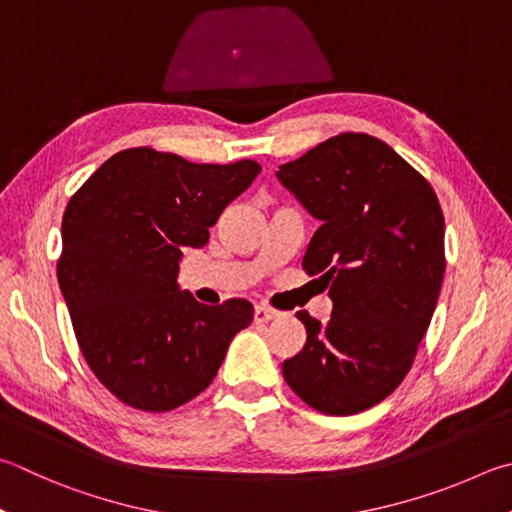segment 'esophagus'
Segmentation results:
<instances>
[{
    "instance_id": "obj_1",
    "label": "esophagus",
    "mask_w": 512,
    "mask_h": 512,
    "mask_svg": "<svg viewBox=\"0 0 512 512\" xmlns=\"http://www.w3.org/2000/svg\"><path fill=\"white\" fill-rule=\"evenodd\" d=\"M277 315H280V313L271 309V306H266V304L255 306V322H271V320L277 318Z\"/></svg>"
}]
</instances>
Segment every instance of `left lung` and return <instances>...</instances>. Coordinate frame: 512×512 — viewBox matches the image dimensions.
I'll use <instances>...</instances> for the list:
<instances>
[{"label": "left lung", "instance_id": "1", "mask_svg": "<svg viewBox=\"0 0 512 512\" xmlns=\"http://www.w3.org/2000/svg\"><path fill=\"white\" fill-rule=\"evenodd\" d=\"M275 176L320 221L302 266L332 284L333 302L324 324L295 313L306 342L284 380L322 414L365 412L401 385L430 327L445 271L439 199L367 134L333 136Z\"/></svg>", "mask_w": 512, "mask_h": 512}]
</instances>
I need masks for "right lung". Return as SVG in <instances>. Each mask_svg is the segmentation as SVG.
I'll return each instance as SVG.
<instances>
[{"instance_id": "add662e5", "label": "right lung", "mask_w": 512, "mask_h": 512, "mask_svg": "<svg viewBox=\"0 0 512 512\" xmlns=\"http://www.w3.org/2000/svg\"><path fill=\"white\" fill-rule=\"evenodd\" d=\"M259 172L255 161L199 165L134 147L71 197L60 291L82 356L118 401L143 412L192 401L253 322L248 300H194L179 286V268L183 250L208 244L221 212Z\"/></svg>"}]
</instances>
